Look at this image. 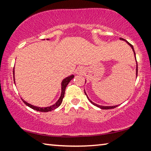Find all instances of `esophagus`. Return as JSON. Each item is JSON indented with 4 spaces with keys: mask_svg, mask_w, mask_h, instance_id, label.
Returning a JSON list of instances; mask_svg holds the SVG:
<instances>
[{
    "mask_svg": "<svg viewBox=\"0 0 151 151\" xmlns=\"http://www.w3.org/2000/svg\"><path fill=\"white\" fill-rule=\"evenodd\" d=\"M75 72L76 75H83L84 73H85V69H84L83 67H82V66H78V67H77V68H76Z\"/></svg>",
    "mask_w": 151,
    "mask_h": 151,
    "instance_id": "1",
    "label": "esophagus"
}]
</instances>
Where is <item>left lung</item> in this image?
<instances>
[{"instance_id": "8db88e82", "label": "left lung", "mask_w": 151, "mask_h": 151, "mask_svg": "<svg viewBox=\"0 0 151 151\" xmlns=\"http://www.w3.org/2000/svg\"><path fill=\"white\" fill-rule=\"evenodd\" d=\"M120 40H124V41L126 42L127 43V44L129 45V46H131V47L132 48V50H133V52H134V57H135V60H136V62H137L136 54H135V52H134V50L133 46H132L131 44H130V43H129V42H128V41H127L126 40H124V39H122V38H120ZM137 73H138V65H137V67H136V76H137ZM85 83H86V82H85ZM85 94H86V96H87V99H88V101H90L91 103L93 104V105L96 106H97V107H99V108H100V109H114V108H115V107L118 106V105H115V106H102V105H99V104H96V103H94L93 101H91V100H90V99H89V98H88V96H87V94H86V93L85 91Z\"/></svg>"}]
</instances>
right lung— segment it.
Listing matches in <instances>:
<instances>
[{"label": "right lung", "instance_id": "add662e5", "mask_svg": "<svg viewBox=\"0 0 151 151\" xmlns=\"http://www.w3.org/2000/svg\"><path fill=\"white\" fill-rule=\"evenodd\" d=\"M47 40H49V39H47ZM13 76H14V83H15V80H14V68H13ZM75 77V76L73 75H70L69 76H67V77H66L65 78H64L62 83H61V94H60V96L58 100L57 101V103H56L55 104H53L52 106H47V107H39V106H36L34 105H32V104H30L29 103H28L27 102H26L25 101H24L23 99H22V101L24 102V103L26 104L27 106H29L30 108H31L32 109L35 110V111H40V112H48V111H52V110L56 109L57 108H58V106H59L61 103H62L63 102V99L64 98V96H65V89L66 86L68 85V84L69 83V82L72 80V79Z\"/></svg>", "mask_w": 151, "mask_h": 151}]
</instances>
